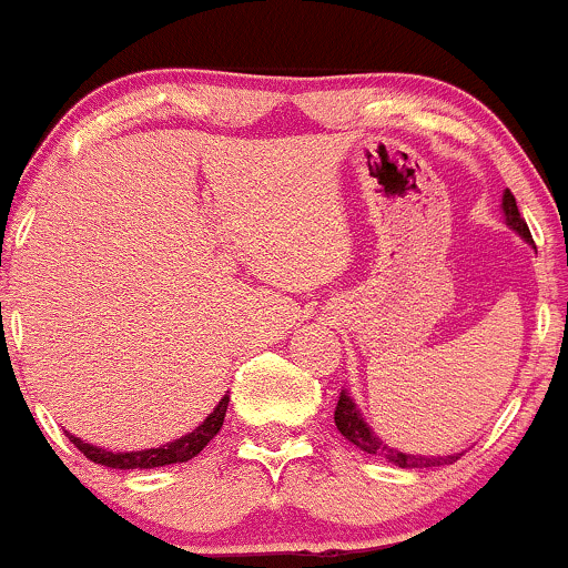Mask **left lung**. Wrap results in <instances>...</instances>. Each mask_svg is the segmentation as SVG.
Returning a JSON list of instances; mask_svg holds the SVG:
<instances>
[{"instance_id": "left-lung-1", "label": "left lung", "mask_w": 568, "mask_h": 568, "mask_svg": "<svg viewBox=\"0 0 568 568\" xmlns=\"http://www.w3.org/2000/svg\"><path fill=\"white\" fill-rule=\"evenodd\" d=\"M501 214H505L507 225L513 227V231L518 233L520 239L526 241V244L534 246V239H531V233H528L526 220H524V216H520L518 203H515V195L509 193V190H505V193H501ZM335 426H337V432H341V435L346 437L352 445H356V448H359V450H365V454H369V456L386 458V462H392L394 467H403V469L445 467V464H454L456 458L462 456V454L422 456V454H405V450L392 448V445L384 443V439H381L373 429H369V424L365 422V416H362L359 407H356L354 397H352V394H348V388H343L341 399H337Z\"/></svg>"}]
</instances>
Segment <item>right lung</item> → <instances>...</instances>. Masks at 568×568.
I'll return each instance as SVG.
<instances>
[{
    "label": "right lung",
    "mask_w": 568,
    "mask_h": 568,
    "mask_svg": "<svg viewBox=\"0 0 568 568\" xmlns=\"http://www.w3.org/2000/svg\"><path fill=\"white\" fill-rule=\"evenodd\" d=\"M227 403H231V394H225V397L216 403V407L212 413H209L203 422L195 426L193 432H187V435H182L180 439H174V443H165L161 448H146V450H106V448H99V445H91L85 443V439L69 435L74 445L85 454V458H91V462L101 464V467H112V469H152V467H165V464H182V462H190L193 456H199L203 448H206L209 443L216 437V432L222 429V422H225V413H227Z\"/></svg>",
    "instance_id": "obj_1"
}]
</instances>
